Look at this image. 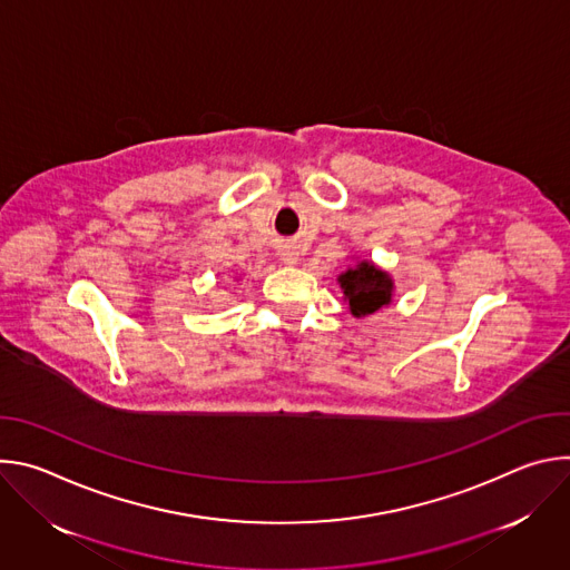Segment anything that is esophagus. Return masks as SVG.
Returning a JSON list of instances; mask_svg holds the SVG:
<instances>
[{
	"label": "esophagus",
	"mask_w": 570,
	"mask_h": 570,
	"mask_svg": "<svg viewBox=\"0 0 570 570\" xmlns=\"http://www.w3.org/2000/svg\"><path fill=\"white\" fill-rule=\"evenodd\" d=\"M282 262H284V264H297V255L291 253V250H286V253H282Z\"/></svg>",
	"instance_id": "1"
}]
</instances>
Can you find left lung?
Listing matches in <instances>:
<instances>
[{"instance_id": "left-lung-1", "label": "left lung", "mask_w": 570, "mask_h": 570, "mask_svg": "<svg viewBox=\"0 0 570 570\" xmlns=\"http://www.w3.org/2000/svg\"><path fill=\"white\" fill-rule=\"evenodd\" d=\"M338 282L345 291V299L350 302V311L356 317L379 311L390 302L392 295V279L367 262H361L356 268L343 273Z\"/></svg>"}]
</instances>
